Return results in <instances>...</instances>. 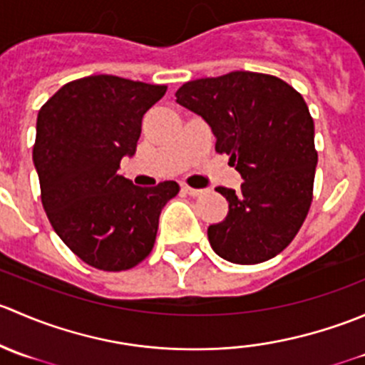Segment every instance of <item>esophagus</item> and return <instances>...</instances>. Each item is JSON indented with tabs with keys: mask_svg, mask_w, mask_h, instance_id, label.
Instances as JSON below:
<instances>
[{
	"mask_svg": "<svg viewBox=\"0 0 365 365\" xmlns=\"http://www.w3.org/2000/svg\"><path fill=\"white\" fill-rule=\"evenodd\" d=\"M182 190L185 194H189V196H192V197H197V196H201V194H203V190H201V189H192V187H189V185L182 187Z\"/></svg>",
	"mask_w": 365,
	"mask_h": 365,
	"instance_id": "obj_1",
	"label": "esophagus"
}]
</instances>
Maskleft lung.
Wrapping results in <instances>:
<instances>
[{"mask_svg":"<svg viewBox=\"0 0 365 365\" xmlns=\"http://www.w3.org/2000/svg\"><path fill=\"white\" fill-rule=\"evenodd\" d=\"M176 102L200 114L244 178L240 189L217 187L230 203L226 219L208 227L215 254L256 264L284 251L307 217L318 152L304 97L286 81L237 70L189 81Z\"/></svg>","mask_w":365,"mask_h":365,"instance_id":"1","label":"left lung"}]
</instances>
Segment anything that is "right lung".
I'll use <instances>...</instances> for the list:
<instances>
[{"mask_svg":"<svg viewBox=\"0 0 365 365\" xmlns=\"http://www.w3.org/2000/svg\"><path fill=\"white\" fill-rule=\"evenodd\" d=\"M168 86L90 76L61 86L36 118L33 162L51 226L79 259L104 272L141 263L176 182L135 187L118 175L135 153L143 114Z\"/></svg>","mask_w":365,"mask_h":365,"instance_id":"add662e5","label":"right lung"}]
</instances>
